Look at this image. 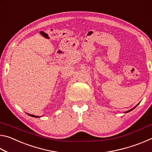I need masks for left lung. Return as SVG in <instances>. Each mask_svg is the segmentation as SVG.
Segmentation results:
<instances>
[{
	"label": "left lung",
	"mask_w": 152,
	"mask_h": 152,
	"mask_svg": "<svg viewBox=\"0 0 152 152\" xmlns=\"http://www.w3.org/2000/svg\"><path fill=\"white\" fill-rule=\"evenodd\" d=\"M137 105H138V104H137V105H136V106H135V107L134 108H133V109H130V110H127V111H126L125 113H128V112H129V111H131V110H132L133 109H135V108L136 107H137Z\"/></svg>",
	"instance_id": "8db88e82"
}]
</instances>
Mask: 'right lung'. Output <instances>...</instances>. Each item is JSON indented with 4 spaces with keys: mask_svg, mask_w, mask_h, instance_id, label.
Wrapping results in <instances>:
<instances>
[{
    "mask_svg": "<svg viewBox=\"0 0 152 152\" xmlns=\"http://www.w3.org/2000/svg\"><path fill=\"white\" fill-rule=\"evenodd\" d=\"M29 115V116H31V117H36V118H37V117H39V116H35V115H30V114H28Z\"/></svg>",
    "mask_w": 152,
    "mask_h": 152,
    "instance_id": "obj_1",
    "label": "right lung"
}]
</instances>
